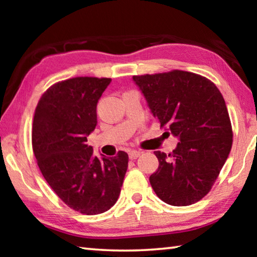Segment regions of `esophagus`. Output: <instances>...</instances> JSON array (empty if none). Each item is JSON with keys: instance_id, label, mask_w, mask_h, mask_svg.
<instances>
[{"instance_id": "1", "label": "esophagus", "mask_w": 257, "mask_h": 257, "mask_svg": "<svg viewBox=\"0 0 257 257\" xmlns=\"http://www.w3.org/2000/svg\"><path fill=\"white\" fill-rule=\"evenodd\" d=\"M139 155H141V152H139V151H130L129 152V159L130 160H136Z\"/></svg>"}]
</instances>
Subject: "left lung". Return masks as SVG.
I'll use <instances>...</instances> for the list:
<instances>
[{
  "label": "left lung",
  "instance_id": "obj_1",
  "mask_svg": "<svg viewBox=\"0 0 257 257\" xmlns=\"http://www.w3.org/2000/svg\"><path fill=\"white\" fill-rule=\"evenodd\" d=\"M154 118L179 143L170 154L155 151L152 188L169 205L187 206L210 191L228 159L232 129L223 96L207 78L173 70L134 76Z\"/></svg>",
  "mask_w": 257,
  "mask_h": 257
}]
</instances>
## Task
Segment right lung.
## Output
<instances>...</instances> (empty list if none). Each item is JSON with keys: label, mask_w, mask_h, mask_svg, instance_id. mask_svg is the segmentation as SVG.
<instances>
[{"label": "right lung", "mask_w": 257, "mask_h": 257, "mask_svg": "<svg viewBox=\"0 0 257 257\" xmlns=\"http://www.w3.org/2000/svg\"><path fill=\"white\" fill-rule=\"evenodd\" d=\"M110 82L95 77L56 82L42 95L33 121V151L43 177L69 207L87 215L114 205L128 168L125 152L97 158L86 143Z\"/></svg>", "instance_id": "add662e5"}]
</instances>
